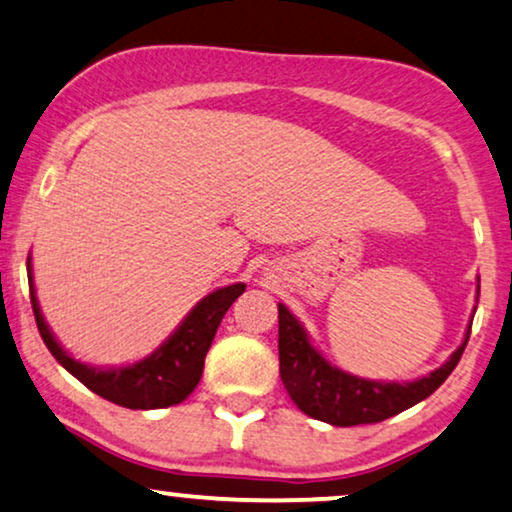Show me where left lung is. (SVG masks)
<instances>
[{
  "label": "left lung",
  "instance_id": "left-lung-1",
  "mask_svg": "<svg viewBox=\"0 0 512 512\" xmlns=\"http://www.w3.org/2000/svg\"><path fill=\"white\" fill-rule=\"evenodd\" d=\"M470 325L463 344L438 370L407 384H395V381L386 384V381L353 377L339 367H332L313 349L299 320L283 304H278V360H281L283 386L299 410L311 419L332 426L377 424L421 403L442 386V381L459 365L470 337Z\"/></svg>",
  "mask_w": 512,
  "mask_h": 512
}]
</instances>
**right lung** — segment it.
<instances>
[{"mask_svg":"<svg viewBox=\"0 0 512 512\" xmlns=\"http://www.w3.org/2000/svg\"><path fill=\"white\" fill-rule=\"evenodd\" d=\"M27 278H30V302L34 320H37L39 335H42L46 349L86 388H91L93 393H98L100 398L109 400V403L128 407V410H159V407L177 405L194 391L196 384L201 381L206 353L210 344H213L224 313L245 290L243 283H234L210 292L208 297H203L189 311L182 325L152 356H147L135 365L100 370V367H88L74 360L56 342V337L51 335L49 325L44 323L42 311H39L37 295H34L30 260H27Z\"/></svg>","mask_w":512,"mask_h":512,"instance_id":"obj_1","label":"right lung"}]
</instances>
